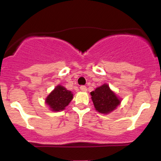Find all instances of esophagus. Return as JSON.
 Segmentation results:
<instances>
[{"mask_svg": "<svg viewBox=\"0 0 161 161\" xmlns=\"http://www.w3.org/2000/svg\"><path fill=\"white\" fill-rule=\"evenodd\" d=\"M80 90H82V91H83V92H86V91L87 90L86 86H80Z\"/></svg>", "mask_w": 161, "mask_h": 161, "instance_id": "esophagus-1", "label": "esophagus"}]
</instances>
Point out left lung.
Wrapping results in <instances>:
<instances>
[{
	"label": "left lung",
	"mask_w": 161,
	"mask_h": 161,
	"mask_svg": "<svg viewBox=\"0 0 161 161\" xmlns=\"http://www.w3.org/2000/svg\"><path fill=\"white\" fill-rule=\"evenodd\" d=\"M96 110L102 114H108L120 104V100L112 92L109 86L103 84L90 92Z\"/></svg>",
	"instance_id": "left-lung-1"
}]
</instances>
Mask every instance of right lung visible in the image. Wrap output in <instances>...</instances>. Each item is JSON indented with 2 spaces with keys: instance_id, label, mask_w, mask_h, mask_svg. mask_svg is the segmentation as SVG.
I'll return each mask as SVG.
<instances>
[{
  "instance_id": "right-lung-1",
  "label": "right lung",
  "mask_w": 161,
  "mask_h": 161,
  "mask_svg": "<svg viewBox=\"0 0 161 161\" xmlns=\"http://www.w3.org/2000/svg\"><path fill=\"white\" fill-rule=\"evenodd\" d=\"M73 98L71 91L61 86H58L46 99V103L53 111H62L69 105Z\"/></svg>"
}]
</instances>
